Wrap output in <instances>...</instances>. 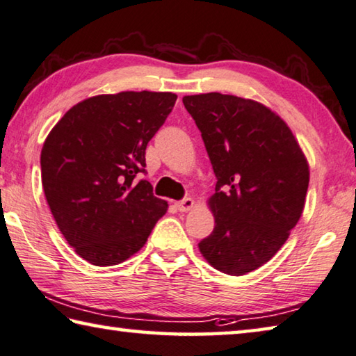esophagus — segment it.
I'll list each match as a JSON object with an SVG mask.
<instances>
[{
    "mask_svg": "<svg viewBox=\"0 0 356 356\" xmlns=\"http://www.w3.org/2000/svg\"><path fill=\"white\" fill-rule=\"evenodd\" d=\"M192 207H194V200H192L191 197H186L181 202L177 203V208L178 211H181V213H188L189 209H192Z\"/></svg>",
    "mask_w": 356,
    "mask_h": 356,
    "instance_id": "34e87169",
    "label": "esophagus"
}]
</instances>
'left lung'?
<instances>
[{"mask_svg":"<svg viewBox=\"0 0 356 356\" xmlns=\"http://www.w3.org/2000/svg\"><path fill=\"white\" fill-rule=\"evenodd\" d=\"M183 103L217 178L209 198L216 227L198 248L214 269L244 275L266 264L300 219L307 158L288 124L258 102L211 92Z\"/></svg>","mask_w":356,"mask_h":356,"instance_id":"1","label":"left lung"}]
</instances>
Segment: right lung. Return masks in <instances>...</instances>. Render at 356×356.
<instances>
[{"label": "right lung", "instance_id": "add662e5", "mask_svg": "<svg viewBox=\"0 0 356 356\" xmlns=\"http://www.w3.org/2000/svg\"><path fill=\"white\" fill-rule=\"evenodd\" d=\"M170 92H120L74 104L40 154L48 207L68 244L93 266L133 257L167 211L153 195L145 149L170 114Z\"/></svg>", "mask_w": 356, "mask_h": 356}]
</instances>
